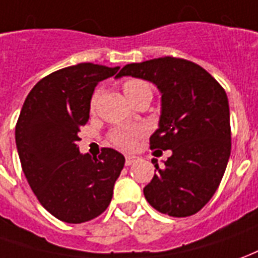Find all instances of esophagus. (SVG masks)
<instances>
[{
	"instance_id": "1",
	"label": "esophagus",
	"mask_w": 258,
	"mask_h": 258,
	"mask_svg": "<svg viewBox=\"0 0 258 258\" xmlns=\"http://www.w3.org/2000/svg\"><path fill=\"white\" fill-rule=\"evenodd\" d=\"M139 160V157H136V156H126V159H125V164L126 166H131V164H133L135 161H138Z\"/></svg>"
}]
</instances>
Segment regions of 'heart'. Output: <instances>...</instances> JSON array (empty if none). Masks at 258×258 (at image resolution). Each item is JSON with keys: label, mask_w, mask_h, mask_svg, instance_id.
I'll return each instance as SVG.
<instances>
[{"label": "heart", "mask_w": 258, "mask_h": 258, "mask_svg": "<svg viewBox=\"0 0 258 258\" xmlns=\"http://www.w3.org/2000/svg\"><path fill=\"white\" fill-rule=\"evenodd\" d=\"M123 91H125L126 97L131 98L133 95H136L138 92L142 91H150V85L142 81V80H127L125 84H123ZM95 102H97V94L92 97L91 99V108L95 106ZM142 135V129L140 127H133V126H120V127H116L113 129L111 133V142L115 145V146L122 147V149H132L135 145H136V140Z\"/></svg>", "instance_id": "1"}]
</instances>
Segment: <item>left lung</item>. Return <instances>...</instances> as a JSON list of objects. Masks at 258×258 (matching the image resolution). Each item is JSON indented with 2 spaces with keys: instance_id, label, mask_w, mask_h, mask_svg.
<instances>
[{
  "instance_id": "1",
  "label": "left lung",
  "mask_w": 258,
  "mask_h": 258,
  "mask_svg": "<svg viewBox=\"0 0 258 258\" xmlns=\"http://www.w3.org/2000/svg\"><path fill=\"white\" fill-rule=\"evenodd\" d=\"M142 78L161 95L159 126L150 147L171 150L143 188L161 214H197L214 197L230 156V113L225 90L201 66L184 58L160 57L126 64L116 78Z\"/></svg>"
}]
</instances>
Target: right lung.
I'll use <instances>...</instances> for the list:
<instances>
[{"mask_svg":"<svg viewBox=\"0 0 258 258\" xmlns=\"http://www.w3.org/2000/svg\"><path fill=\"white\" fill-rule=\"evenodd\" d=\"M118 70L94 63L57 70L32 88L21 109L15 127L21 166L42 207L60 221H91L112 200L125 157L102 149L92 159L80 153L77 142L95 87Z\"/></svg>","mask_w":258,"mask_h":258,"instance_id":"obj_1","label":"right lung"}]
</instances>
